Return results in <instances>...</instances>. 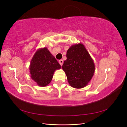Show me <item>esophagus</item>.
Returning a JSON list of instances; mask_svg holds the SVG:
<instances>
[{"instance_id": "esophagus-1", "label": "esophagus", "mask_w": 127, "mask_h": 127, "mask_svg": "<svg viewBox=\"0 0 127 127\" xmlns=\"http://www.w3.org/2000/svg\"><path fill=\"white\" fill-rule=\"evenodd\" d=\"M59 64H60V65L61 66H62V65H63V61L62 60V59H61V60L59 61Z\"/></svg>"}]
</instances>
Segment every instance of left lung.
Returning a JSON list of instances; mask_svg holds the SVG:
<instances>
[{"label":"left lung","instance_id":"8db88e82","mask_svg":"<svg viewBox=\"0 0 127 127\" xmlns=\"http://www.w3.org/2000/svg\"><path fill=\"white\" fill-rule=\"evenodd\" d=\"M62 69L72 87L82 88L90 82L95 71L93 59L81 43L72 45L67 51Z\"/></svg>","mask_w":127,"mask_h":127}]
</instances>
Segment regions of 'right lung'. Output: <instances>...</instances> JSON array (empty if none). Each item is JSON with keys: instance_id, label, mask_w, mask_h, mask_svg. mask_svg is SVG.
Returning a JSON list of instances; mask_svg holds the SVG:
<instances>
[{"instance_id": "add662e5", "label": "right lung", "mask_w": 127, "mask_h": 127, "mask_svg": "<svg viewBox=\"0 0 127 127\" xmlns=\"http://www.w3.org/2000/svg\"><path fill=\"white\" fill-rule=\"evenodd\" d=\"M61 68V66L55 57L47 47H44L36 51L29 69L32 80L38 86L45 87L51 82L55 71Z\"/></svg>"}]
</instances>
